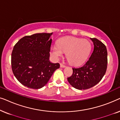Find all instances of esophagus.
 <instances>
[{
  "instance_id": "esophagus-1",
  "label": "esophagus",
  "mask_w": 120,
  "mask_h": 120,
  "mask_svg": "<svg viewBox=\"0 0 120 120\" xmlns=\"http://www.w3.org/2000/svg\"><path fill=\"white\" fill-rule=\"evenodd\" d=\"M60 68H64V67H65V65H64L63 64L60 63Z\"/></svg>"
}]
</instances>
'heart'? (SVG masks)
Here are the masks:
<instances>
[{
  "label": "heart",
  "instance_id": "1",
  "mask_svg": "<svg viewBox=\"0 0 120 120\" xmlns=\"http://www.w3.org/2000/svg\"><path fill=\"white\" fill-rule=\"evenodd\" d=\"M91 50V44L86 39L66 37L59 39L57 44L52 46L51 55L54 58L58 59L66 52L67 58L70 63L80 65L87 60Z\"/></svg>",
  "mask_w": 120,
  "mask_h": 120
}]
</instances>
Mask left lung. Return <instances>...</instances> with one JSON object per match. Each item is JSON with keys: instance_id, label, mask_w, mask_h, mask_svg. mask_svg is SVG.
Here are the masks:
<instances>
[{"instance_id": "obj_1", "label": "left lung", "mask_w": 120, "mask_h": 120, "mask_svg": "<svg viewBox=\"0 0 120 120\" xmlns=\"http://www.w3.org/2000/svg\"><path fill=\"white\" fill-rule=\"evenodd\" d=\"M93 51L88 60L82 67L73 68V74L67 78L73 87L86 90L99 83L106 73L108 64V52L105 45L93 38Z\"/></svg>"}]
</instances>
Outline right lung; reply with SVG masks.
Wrapping results in <instances>:
<instances>
[{"label": "right lung", "instance_id": "add662e5", "mask_svg": "<svg viewBox=\"0 0 120 120\" xmlns=\"http://www.w3.org/2000/svg\"><path fill=\"white\" fill-rule=\"evenodd\" d=\"M52 33L25 36L14 46L11 68L15 76L24 86L33 89L42 88L60 68L58 63L49 60Z\"/></svg>", "mask_w": 120, "mask_h": 120}]
</instances>
